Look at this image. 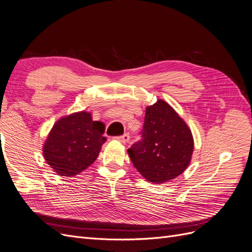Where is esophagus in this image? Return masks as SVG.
Segmentation results:
<instances>
[{"mask_svg":"<svg viewBox=\"0 0 252 252\" xmlns=\"http://www.w3.org/2000/svg\"><path fill=\"white\" fill-rule=\"evenodd\" d=\"M116 139L117 141H119V142H121V143H124V144H126V143H128L129 142V134H124V135H122V136H117V138H114Z\"/></svg>","mask_w":252,"mask_h":252,"instance_id":"1","label":"esophagus"}]
</instances>
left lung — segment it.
<instances>
[{
  "instance_id": "left-lung-1",
  "label": "left lung",
  "mask_w": 252,
  "mask_h": 252,
  "mask_svg": "<svg viewBox=\"0 0 252 252\" xmlns=\"http://www.w3.org/2000/svg\"><path fill=\"white\" fill-rule=\"evenodd\" d=\"M142 140L127 150L142 177L154 184L169 182L186 170L192 158L191 130L162 98L147 106Z\"/></svg>"
}]
</instances>
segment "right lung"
Here are the masks:
<instances>
[{"label":"right lung","mask_w":252,"mask_h":252,"mask_svg":"<svg viewBox=\"0 0 252 252\" xmlns=\"http://www.w3.org/2000/svg\"><path fill=\"white\" fill-rule=\"evenodd\" d=\"M105 125L91 112L79 111L59 119L43 145V156L61 177L72 178L87 169L106 142Z\"/></svg>","instance_id":"1"}]
</instances>
